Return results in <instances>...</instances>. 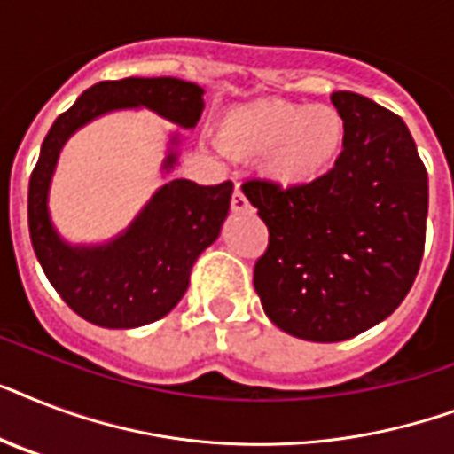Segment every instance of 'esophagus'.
<instances>
[{
  "instance_id": "1",
  "label": "esophagus",
  "mask_w": 454,
  "mask_h": 454,
  "mask_svg": "<svg viewBox=\"0 0 454 454\" xmlns=\"http://www.w3.org/2000/svg\"><path fill=\"white\" fill-rule=\"evenodd\" d=\"M231 209L233 212H249L252 207H249V200L245 198V192L240 191V185H235L233 195H231Z\"/></svg>"
}]
</instances>
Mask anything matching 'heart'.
Masks as SVG:
<instances>
[{"instance_id": "heart-1", "label": "heart", "mask_w": 454, "mask_h": 454, "mask_svg": "<svg viewBox=\"0 0 454 454\" xmlns=\"http://www.w3.org/2000/svg\"><path fill=\"white\" fill-rule=\"evenodd\" d=\"M216 144L259 167L280 188H309L327 176L346 144L344 115L334 106L254 101L228 110L216 127Z\"/></svg>"}]
</instances>
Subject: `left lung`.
<instances>
[{
  "instance_id": "left-lung-1",
  "label": "left lung",
  "mask_w": 454,
  "mask_h": 454,
  "mask_svg": "<svg viewBox=\"0 0 454 454\" xmlns=\"http://www.w3.org/2000/svg\"><path fill=\"white\" fill-rule=\"evenodd\" d=\"M346 144L309 188L247 178L242 192L269 228L254 263L266 316L292 337L344 341L394 313L415 283L427 240L429 178L401 117L334 91Z\"/></svg>"
}]
</instances>
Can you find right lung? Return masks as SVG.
Segmentation results:
<instances>
[{"mask_svg":"<svg viewBox=\"0 0 454 454\" xmlns=\"http://www.w3.org/2000/svg\"><path fill=\"white\" fill-rule=\"evenodd\" d=\"M145 106L185 129L202 115V89L176 77H124L98 82L60 113L30 174V240L49 283L84 320L113 330L141 327L167 316L188 290L191 269L209 247L231 207L233 184H164L124 235L103 247H67L46 214V188L66 138L115 108ZM176 157H167V167Z\"/></svg>","mask_w":454,"mask_h":454,"instance_id":"1","label":"right lung"}]
</instances>
